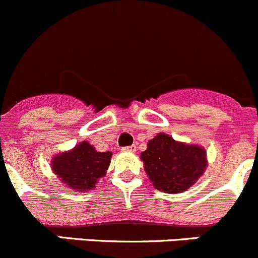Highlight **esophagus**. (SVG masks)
I'll list each match as a JSON object with an SVG mask.
<instances>
[{
  "label": "esophagus",
  "mask_w": 258,
  "mask_h": 258,
  "mask_svg": "<svg viewBox=\"0 0 258 258\" xmlns=\"http://www.w3.org/2000/svg\"><path fill=\"white\" fill-rule=\"evenodd\" d=\"M123 152H128V153H135L137 152V147L135 145H129V147H124Z\"/></svg>",
  "instance_id": "esophagus-1"
}]
</instances>
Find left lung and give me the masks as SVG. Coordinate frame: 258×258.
Listing matches in <instances>:
<instances>
[{"mask_svg": "<svg viewBox=\"0 0 258 258\" xmlns=\"http://www.w3.org/2000/svg\"><path fill=\"white\" fill-rule=\"evenodd\" d=\"M140 159L155 189L170 195L192 187L207 168L205 148L177 142L164 133L148 142Z\"/></svg>", "mask_w": 258, "mask_h": 258, "instance_id": "8db88e82", "label": "left lung"}]
</instances>
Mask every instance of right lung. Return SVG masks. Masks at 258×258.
I'll use <instances>...</instances> for the list:
<instances>
[{
  "label": "right lung",
  "mask_w": 258,
  "mask_h": 258,
  "mask_svg": "<svg viewBox=\"0 0 258 258\" xmlns=\"http://www.w3.org/2000/svg\"><path fill=\"white\" fill-rule=\"evenodd\" d=\"M111 152H98L89 142H81L51 160V169L73 190H91L108 170Z\"/></svg>",
  "instance_id": "1"
}]
</instances>
